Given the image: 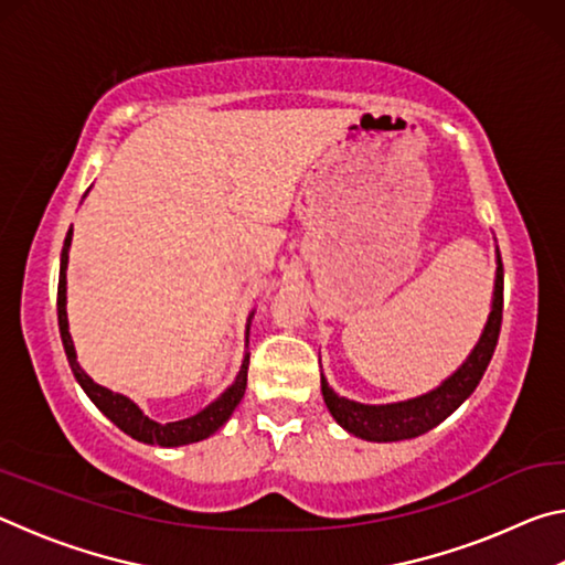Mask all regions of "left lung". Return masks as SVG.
Segmentation results:
<instances>
[{"instance_id":"left-lung-1","label":"left lung","mask_w":565,"mask_h":565,"mask_svg":"<svg viewBox=\"0 0 565 565\" xmlns=\"http://www.w3.org/2000/svg\"><path fill=\"white\" fill-rule=\"evenodd\" d=\"M503 321V262L499 254V269H495V291H493V309L489 323H486L481 341L476 343L471 356L466 359L461 369L451 379H446L441 386L431 394L401 401V404L386 406H366L337 396L329 388L327 379H321V394L331 416L347 428L349 434L366 438V441H404V438H416L420 434L431 431L434 426L441 424L463 401L473 394L478 381L483 379L489 369L491 356L499 343Z\"/></svg>"}]
</instances>
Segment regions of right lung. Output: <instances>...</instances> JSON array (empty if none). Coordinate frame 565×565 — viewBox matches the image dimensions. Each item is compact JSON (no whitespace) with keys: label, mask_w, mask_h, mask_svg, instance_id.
<instances>
[{"label":"right lung","mask_w":565,"mask_h":565,"mask_svg":"<svg viewBox=\"0 0 565 565\" xmlns=\"http://www.w3.org/2000/svg\"><path fill=\"white\" fill-rule=\"evenodd\" d=\"M72 244V228L66 232L64 238V248H62V266H60V286H56V319H60V333H62V343L66 351V359H70V366L74 371L76 381H79L82 388L87 391V396L94 401L104 416L114 420L124 434H129L131 438L145 444H157V446H184V444H194L202 441V438L212 436L226 424V418L234 414V408L238 406V401L244 398L246 391V374H248V356L242 363V371L232 386H228L222 396H218L212 406H206L204 411H199L196 416L184 418V420H174V424H157L149 416H145L139 411L137 404H131L127 396L114 394V391L104 388L99 384L84 374L76 363V353H74V343L70 337V323H66V252H70Z\"/></svg>","instance_id":"add662e5"}]
</instances>
